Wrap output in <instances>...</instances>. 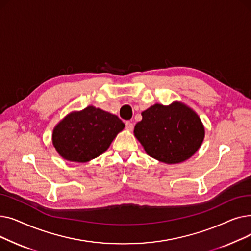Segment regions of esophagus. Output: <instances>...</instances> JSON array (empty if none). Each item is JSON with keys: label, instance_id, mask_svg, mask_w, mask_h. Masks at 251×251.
I'll use <instances>...</instances> for the list:
<instances>
[{"label": "esophagus", "instance_id": "obj_1", "mask_svg": "<svg viewBox=\"0 0 251 251\" xmlns=\"http://www.w3.org/2000/svg\"><path fill=\"white\" fill-rule=\"evenodd\" d=\"M125 125H126V129H127V130H130V131L132 130L133 127H134V126H133V123H131L130 121H127V122L125 123Z\"/></svg>", "mask_w": 251, "mask_h": 251}]
</instances>
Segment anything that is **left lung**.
Listing matches in <instances>:
<instances>
[{"mask_svg": "<svg viewBox=\"0 0 251 251\" xmlns=\"http://www.w3.org/2000/svg\"><path fill=\"white\" fill-rule=\"evenodd\" d=\"M134 136L146 152L166 164H179L191 157L204 139V126L190 107L181 101L155 103L141 113Z\"/></svg>", "mask_w": 251, "mask_h": 251, "instance_id": "obj_1", "label": "left lung"}]
</instances>
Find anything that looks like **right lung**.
<instances>
[{
	"label": "right lung",
	"mask_w": 251,
	"mask_h": 251,
	"mask_svg": "<svg viewBox=\"0 0 251 251\" xmlns=\"http://www.w3.org/2000/svg\"><path fill=\"white\" fill-rule=\"evenodd\" d=\"M124 127L118 116L88 105L69 113L55 126L52 146L64 160L86 163L107 151Z\"/></svg>",
	"instance_id": "1"
}]
</instances>
